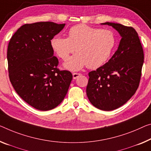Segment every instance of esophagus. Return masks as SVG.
<instances>
[{
    "mask_svg": "<svg viewBox=\"0 0 151 151\" xmlns=\"http://www.w3.org/2000/svg\"><path fill=\"white\" fill-rule=\"evenodd\" d=\"M80 75H81V74L78 73H73V79L76 80V79L78 78Z\"/></svg>",
    "mask_w": 151,
    "mask_h": 151,
    "instance_id": "obj_1",
    "label": "esophagus"
}]
</instances>
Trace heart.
I'll return each mask as SVG.
<instances>
[{
    "mask_svg": "<svg viewBox=\"0 0 151 151\" xmlns=\"http://www.w3.org/2000/svg\"><path fill=\"white\" fill-rule=\"evenodd\" d=\"M50 45L57 56L63 61L71 54L78 52L65 63L64 68L70 71H79L85 66L96 69L103 65L111 57L116 45L114 32L85 24L71 27L68 38L55 36Z\"/></svg>",
    "mask_w": 151,
    "mask_h": 151,
    "instance_id": "1",
    "label": "heart"
}]
</instances>
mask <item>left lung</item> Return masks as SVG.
Masks as SVG:
<instances>
[{
	"label": "left lung",
	"instance_id": "1",
	"mask_svg": "<svg viewBox=\"0 0 151 151\" xmlns=\"http://www.w3.org/2000/svg\"><path fill=\"white\" fill-rule=\"evenodd\" d=\"M122 39L112 57L88 73L86 94L95 107L111 111L124 105L138 89L144 63V52L138 33L132 27L106 22Z\"/></svg>",
	"mask_w": 151,
	"mask_h": 151
}]
</instances>
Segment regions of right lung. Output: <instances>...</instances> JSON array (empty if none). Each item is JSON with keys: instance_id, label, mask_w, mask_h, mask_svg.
Returning <instances> with one entry per match:
<instances>
[{"instance_id": "add662e5", "label": "right lung", "mask_w": 151, "mask_h": 151, "mask_svg": "<svg viewBox=\"0 0 151 151\" xmlns=\"http://www.w3.org/2000/svg\"><path fill=\"white\" fill-rule=\"evenodd\" d=\"M65 24L37 22L20 27L9 41V79L19 96L36 109L57 106L68 93L73 76L60 71L50 40Z\"/></svg>"}]
</instances>
